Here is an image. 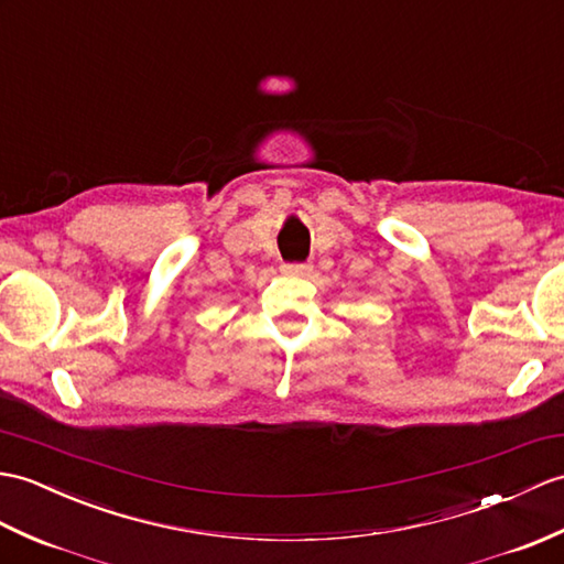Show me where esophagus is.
Returning a JSON list of instances; mask_svg holds the SVG:
<instances>
[{
    "label": "esophagus",
    "mask_w": 564,
    "mask_h": 564,
    "mask_svg": "<svg viewBox=\"0 0 564 564\" xmlns=\"http://www.w3.org/2000/svg\"><path fill=\"white\" fill-rule=\"evenodd\" d=\"M283 271L288 273V276H297V279H307L312 273V267L310 264H285Z\"/></svg>",
    "instance_id": "obj_1"
}]
</instances>
